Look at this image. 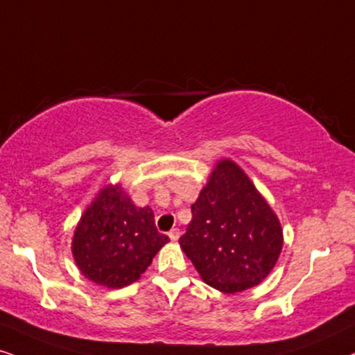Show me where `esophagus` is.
Masks as SVG:
<instances>
[{
	"mask_svg": "<svg viewBox=\"0 0 355 355\" xmlns=\"http://www.w3.org/2000/svg\"><path fill=\"white\" fill-rule=\"evenodd\" d=\"M168 237L172 241H178V237H180V230H177V227H173L172 231L168 232Z\"/></svg>",
	"mask_w": 355,
	"mask_h": 355,
	"instance_id": "obj_1",
	"label": "esophagus"
}]
</instances>
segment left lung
<instances>
[{"instance_id":"left-lung-1","label":"left lung","mask_w":355,"mask_h":355,"mask_svg":"<svg viewBox=\"0 0 355 355\" xmlns=\"http://www.w3.org/2000/svg\"><path fill=\"white\" fill-rule=\"evenodd\" d=\"M191 214L178 242L205 284L239 293L275 267L284 248L280 219L234 160L214 164Z\"/></svg>"}]
</instances>
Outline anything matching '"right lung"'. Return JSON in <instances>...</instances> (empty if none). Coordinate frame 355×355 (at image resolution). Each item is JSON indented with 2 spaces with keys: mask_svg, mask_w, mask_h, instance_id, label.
Returning a JSON list of instances; mask_svg holds the SVG:
<instances>
[{
  "mask_svg": "<svg viewBox=\"0 0 355 355\" xmlns=\"http://www.w3.org/2000/svg\"><path fill=\"white\" fill-rule=\"evenodd\" d=\"M167 242L149 206L134 205L121 183H106L75 226L71 254L85 278L123 288L141 278Z\"/></svg>",
  "mask_w": 355,
  "mask_h": 355,
  "instance_id": "1",
  "label": "right lung"
}]
</instances>
